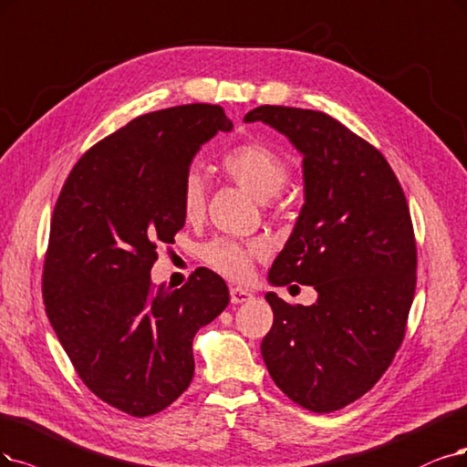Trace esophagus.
I'll return each instance as SVG.
<instances>
[{"mask_svg":"<svg viewBox=\"0 0 467 467\" xmlns=\"http://www.w3.org/2000/svg\"><path fill=\"white\" fill-rule=\"evenodd\" d=\"M254 296L252 292L240 288V286H231V302L233 304H244V302H250Z\"/></svg>","mask_w":467,"mask_h":467,"instance_id":"1","label":"esophagus"}]
</instances>
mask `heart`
Returning a JSON list of instances; mask_svg holds the SVG:
<instances>
[{
    "instance_id": "obj_1",
    "label": "heart",
    "mask_w": 467,
    "mask_h": 467,
    "mask_svg": "<svg viewBox=\"0 0 467 467\" xmlns=\"http://www.w3.org/2000/svg\"><path fill=\"white\" fill-rule=\"evenodd\" d=\"M221 169L224 175L233 179L238 186L257 200H269L281 192L288 181L290 167L279 151L264 142H244L221 158ZM182 213L194 219L203 212L205 186L202 172L192 167L186 171L182 181ZM262 243H240L233 238H215L202 246V260L219 275L233 281H246L252 275V267L257 257L264 255Z\"/></svg>"
}]
</instances>
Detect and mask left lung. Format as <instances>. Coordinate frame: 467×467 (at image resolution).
<instances>
[{
	"mask_svg": "<svg viewBox=\"0 0 467 467\" xmlns=\"http://www.w3.org/2000/svg\"><path fill=\"white\" fill-rule=\"evenodd\" d=\"M244 120H264L304 155L306 203L269 281L319 295L300 306L267 292L262 356L292 402L329 413L364 396L404 340L418 279L410 207L385 155L331 115L260 106Z\"/></svg>",
	"mask_w": 467,
	"mask_h": 467,
	"instance_id": "8db88e82",
	"label": "left lung"
}]
</instances>
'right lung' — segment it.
<instances>
[{
    "mask_svg": "<svg viewBox=\"0 0 467 467\" xmlns=\"http://www.w3.org/2000/svg\"><path fill=\"white\" fill-rule=\"evenodd\" d=\"M231 129L210 103L136 117L82 155L56 202L42 273L47 319L82 383L129 416H153L188 389L194 335L229 304L210 269L177 290L155 288L150 271L184 227L194 153Z\"/></svg>",
    "mask_w": 467,
    "mask_h": 467,
    "instance_id": "add662e5",
    "label": "right lung"
}]
</instances>
